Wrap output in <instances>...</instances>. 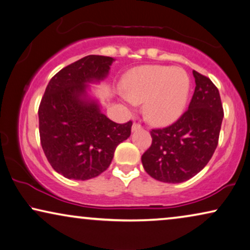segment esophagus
Returning <instances> with one entry per match:
<instances>
[{"mask_svg":"<svg viewBox=\"0 0 250 250\" xmlns=\"http://www.w3.org/2000/svg\"><path fill=\"white\" fill-rule=\"evenodd\" d=\"M142 129V125H139V123H134V125H132V127H131V130L132 131H137V130H141Z\"/></svg>","mask_w":250,"mask_h":250,"instance_id":"obj_1","label":"esophagus"}]
</instances>
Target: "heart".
Here are the masks:
<instances>
[{
	"label": "heart",
	"instance_id": "b5f03b06",
	"mask_svg": "<svg viewBox=\"0 0 250 250\" xmlns=\"http://www.w3.org/2000/svg\"><path fill=\"white\" fill-rule=\"evenodd\" d=\"M123 86L125 91L118 95L129 109L144 103L146 119L155 125H167L184 113L191 80L181 67L144 65L128 73Z\"/></svg>",
	"mask_w": 250,
	"mask_h": 250
}]
</instances>
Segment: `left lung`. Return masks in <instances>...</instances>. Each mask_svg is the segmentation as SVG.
I'll list each match as a JSON object with an SVG mask.
<instances>
[{"label":"left lung","instance_id":"8db88e82","mask_svg":"<svg viewBox=\"0 0 250 250\" xmlns=\"http://www.w3.org/2000/svg\"><path fill=\"white\" fill-rule=\"evenodd\" d=\"M195 90L188 109L175 123L151 131L152 145L142 155L145 171L156 181L183 183L206 167L218 144L223 106L210 79L193 71Z\"/></svg>","mask_w":250,"mask_h":250}]
</instances>
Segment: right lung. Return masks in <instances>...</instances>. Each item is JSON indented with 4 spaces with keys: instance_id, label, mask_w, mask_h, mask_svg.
Here are the masks:
<instances>
[{
    "instance_id": "obj_1",
    "label": "right lung",
    "mask_w": 250,
    "mask_h": 250,
    "mask_svg": "<svg viewBox=\"0 0 250 250\" xmlns=\"http://www.w3.org/2000/svg\"><path fill=\"white\" fill-rule=\"evenodd\" d=\"M114 61L86 56L61 69L46 85L39 107L41 145L51 167L68 179L101 175L116 146L131 134V121L113 122L90 95V84L104 81Z\"/></svg>"
}]
</instances>
